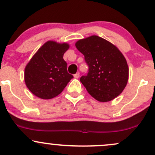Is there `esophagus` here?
Masks as SVG:
<instances>
[{
	"mask_svg": "<svg viewBox=\"0 0 155 155\" xmlns=\"http://www.w3.org/2000/svg\"><path fill=\"white\" fill-rule=\"evenodd\" d=\"M79 75H80L79 73L77 72L76 74H74V78H76V79H78V78L79 77Z\"/></svg>",
	"mask_w": 155,
	"mask_h": 155,
	"instance_id": "1",
	"label": "esophagus"
}]
</instances>
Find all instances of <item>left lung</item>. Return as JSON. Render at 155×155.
<instances>
[{"label": "left lung", "mask_w": 155, "mask_h": 155, "mask_svg": "<svg viewBox=\"0 0 155 155\" xmlns=\"http://www.w3.org/2000/svg\"><path fill=\"white\" fill-rule=\"evenodd\" d=\"M75 45L89 65L88 74L80 81L90 95L99 102H108L120 95L129 77L127 60L120 49L97 35L80 39Z\"/></svg>", "instance_id": "8db88e82"}]
</instances>
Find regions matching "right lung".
Segmentation results:
<instances>
[{
	"mask_svg": "<svg viewBox=\"0 0 155 155\" xmlns=\"http://www.w3.org/2000/svg\"><path fill=\"white\" fill-rule=\"evenodd\" d=\"M70 47L68 43L48 41L41 46L26 65L24 79L27 87L35 96L49 100L60 95L74 78L67 71L63 59Z\"/></svg>",
	"mask_w": 155,
	"mask_h": 155,
	"instance_id": "right-lung-1",
	"label": "right lung"
}]
</instances>
